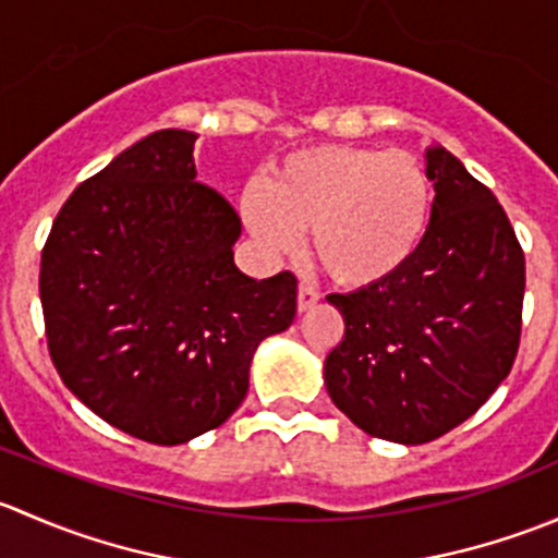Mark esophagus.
I'll return each mask as SVG.
<instances>
[{
	"instance_id": "obj_1",
	"label": "esophagus",
	"mask_w": 558,
	"mask_h": 558,
	"mask_svg": "<svg viewBox=\"0 0 558 558\" xmlns=\"http://www.w3.org/2000/svg\"><path fill=\"white\" fill-rule=\"evenodd\" d=\"M318 300H320V294L315 286L300 283V289H296V307H300V313L311 311V307L318 305Z\"/></svg>"
}]
</instances>
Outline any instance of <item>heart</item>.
I'll list each match as a JSON object with an SVG mask.
<instances>
[{
	"label": "heart",
	"instance_id": "b5f03b06",
	"mask_svg": "<svg viewBox=\"0 0 558 558\" xmlns=\"http://www.w3.org/2000/svg\"><path fill=\"white\" fill-rule=\"evenodd\" d=\"M432 180L410 150L315 145L286 156L269 185L240 199L247 232L269 253H294L311 232L313 256L351 289L384 283L429 232Z\"/></svg>",
	"mask_w": 558,
	"mask_h": 558
}]
</instances>
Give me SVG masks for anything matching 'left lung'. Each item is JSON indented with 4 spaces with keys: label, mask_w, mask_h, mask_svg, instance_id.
I'll return each mask as SVG.
<instances>
[{
    "label": "left lung",
    "mask_w": 558,
    "mask_h": 558,
    "mask_svg": "<svg viewBox=\"0 0 558 558\" xmlns=\"http://www.w3.org/2000/svg\"><path fill=\"white\" fill-rule=\"evenodd\" d=\"M424 243L384 283L326 302L345 335L324 362L331 402L367 435L421 446L470 418L519 353L523 251L497 196L442 145Z\"/></svg>",
    "instance_id": "1"
}]
</instances>
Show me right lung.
I'll list each match as a JSON object with an SVG mask.
<instances>
[{"instance_id": "obj_1", "label": "right lung", "mask_w": 558, "mask_h": 558, "mask_svg": "<svg viewBox=\"0 0 558 558\" xmlns=\"http://www.w3.org/2000/svg\"><path fill=\"white\" fill-rule=\"evenodd\" d=\"M196 134L161 129L72 191L39 264L48 351L116 429L180 446L243 404L258 342L286 331L296 278H247L240 223L196 180Z\"/></svg>"}]
</instances>
